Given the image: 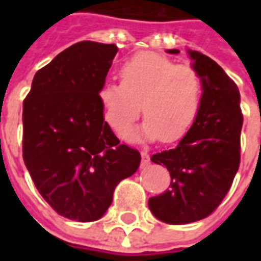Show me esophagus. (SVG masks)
I'll return each mask as SVG.
<instances>
[{
    "instance_id": "obj_1",
    "label": "esophagus",
    "mask_w": 261,
    "mask_h": 261,
    "mask_svg": "<svg viewBox=\"0 0 261 261\" xmlns=\"http://www.w3.org/2000/svg\"><path fill=\"white\" fill-rule=\"evenodd\" d=\"M141 165L142 166H147V165H149V162H151V159H149V155H148L147 151H141Z\"/></svg>"
}]
</instances>
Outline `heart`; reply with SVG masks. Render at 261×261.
Listing matches in <instances>:
<instances>
[{"mask_svg":"<svg viewBox=\"0 0 261 261\" xmlns=\"http://www.w3.org/2000/svg\"><path fill=\"white\" fill-rule=\"evenodd\" d=\"M119 75L120 84L106 82L97 93L105 120L117 134L130 130L141 110L147 120L127 138L175 142L189 134L202 105V81L196 69L144 51L127 60Z\"/></svg>","mask_w":261,"mask_h":261,"instance_id":"heart-1","label":"heart"}]
</instances>
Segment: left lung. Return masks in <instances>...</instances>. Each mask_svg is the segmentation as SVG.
<instances>
[{"instance_id":"1","label":"left lung","mask_w":261,"mask_h":261,"mask_svg":"<svg viewBox=\"0 0 261 261\" xmlns=\"http://www.w3.org/2000/svg\"><path fill=\"white\" fill-rule=\"evenodd\" d=\"M177 54V48L166 50ZM202 81V105L193 128L175 149L151 156L165 165L170 186L148 207L162 222L183 225L205 218L229 192L241 162V93L214 60L187 50Z\"/></svg>"}]
</instances>
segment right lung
I'll return each mask as SVG.
<instances>
[{"mask_svg": "<svg viewBox=\"0 0 261 261\" xmlns=\"http://www.w3.org/2000/svg\"><path fill=\"white\" fill-rule=\"evenodd\" d=\"M119 48L80 42L33 76L23 102V161L40 196L78 222L102 218L141 162L105 121L99 89Z\"/></svg>", "mask_w": 261, "mask_h": 261, "instance_id": "obj_1", "label": "right lung"}]
</instances>
